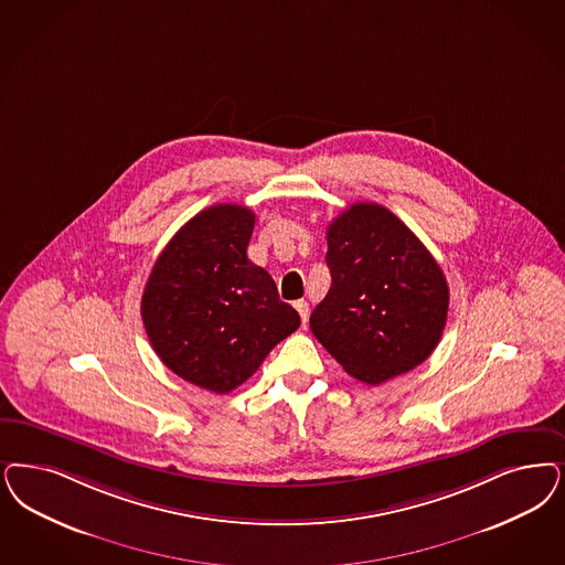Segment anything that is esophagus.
<instances>
[{"mask_svg": "<svg viewBox=\"0 0 565 565\" xmlns=\"http://www.w3.org/2000/svg\"><path fill=\"white\" fill-rule=\"evenodd\" d=\"M294 307H296V311L300 312L302 323H307L309 321V302L307 300H296Z\"/></svg>", "mask_w": 565, "mask_h": 565, "instance_id": "obj_1", "label": "esophagus"}]
</instances>
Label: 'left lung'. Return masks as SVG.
I'll list each match as a JSON object with an SVG mask.
<instances>
[{
  "instance_id": "obj_1",
  "label": "left lung",
  "mask_w": 565,
  "mask_h": 565,
  "mask_svg": "<svg viewBox=\"0 0 565 565\" xmlns=\"http://www.w3.org/2000/svg\"><path fill=\"white\" fill-rule=\"evenodd\" d=\"M331 286L311 315L323 349L377 386L422 365L447 323L445 273L388 209L356 202L328 227Z\"/></svg>"
}]
</instances>
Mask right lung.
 I'll list each match as a JSON object with an SVG mask.
<instances>
[{"instance_id": "obj_1", "label": "right lung", "mask_w": 565, "mask_h": 565, "mask_svg": "<svg viewBox=\"0 0 565 565\" xmlns=\"http://www.w3.org/2000/svg\"><path fill=\"white\" fill-rule=\"evenodd\" d=\"M254 213L214 204L156 258L141 319L160 361L185 382L227 394L300 326L271 275L248 258Z\"/></svg>"}]
</instances>
